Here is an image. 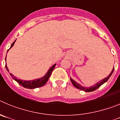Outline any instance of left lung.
<instances>
[{"label":"left lung","mask_w":120,"mask_h":120,"mask_svg":"<svg viewBox=\"0 0 120 120\" xmlns=\"http://www.w3.org/2000/svg\"><path fill=\"white\" fill-rule=\"evenodd\" d=\"M114 70V68H113V69H112L111 74H110V75H109L108 77H106V78H105V79H103V80H100V82H98L97 83H96V85H94L93 86H91V87H90V88L83 87V86H81L80 85H79V83H77L76 82H75V80H73V79H71V78H70V80H71V83H73V85L75 86L76 88H77V89H79V90H83V91H86V92L94 91H95V90H97V88H99L100 86L102 85L104 83H105L106 82L108 81V79H109V77H111V76L112 75V73H113Z\"/></svg>","instance_id":"left-lung-1"}]
</instances>
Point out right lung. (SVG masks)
Segmentation results:
<instances>
[{"label": "right lung", "mask_w": 120, "mask_h": 120, "mask_svg": "<svg viewBox=\"0 0 120 120\" xmlns=\"http://www.w3.org/2000/svg\"><path fill=\"white\" fill-rule=\"evenodd\" d=\"M15 42V41H14V43L11 44L10 48H11V47L13 46ZM8 50H9V49L8 50ZM5 59H6V58H5ZM55 65H56V64H54V65H53V66L49 70L48 72H47V74L45 75V76H44V77L41 78V79H35V80H29V81H27V80H20V79H17L16 77H15V76H14L12 74H11V73H9V75H10L12 77V79H14L15 81L17 82L20 85L23 86L24 88H28V89H34V88H37L41 87V86L44 85L45 83H47V80H48L49 79L50 76L51 75V73H52V71L53 70ZM5 67H6V70H7V71H8L9 70H8V67H7V66H6V64L5 65Z\"/></svg>", "instance_id": "right-lung-1"}]
</instances>
